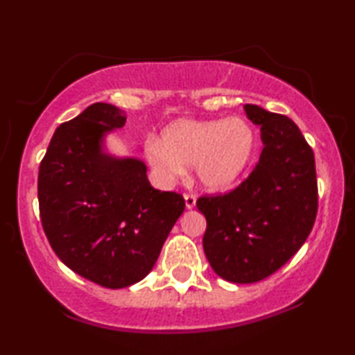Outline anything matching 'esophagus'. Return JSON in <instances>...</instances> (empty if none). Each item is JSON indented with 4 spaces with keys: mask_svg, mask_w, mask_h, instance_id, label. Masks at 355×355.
Returning a JSON list of instances; mask_svg holds the SVG:
<instances>
[{
    "mask_svg": "<svg viewBox=\"0 0 355 355\" xmlns=\"http://www.w3.org/2000/svg\"><path fill=\"white\" fill-rule=\"evenodd\" d=\"M184 200H186V208H191L196 207V202H197V196L196 193H184Z\"/></svg>",
    "mask_w": 355,
    "mask_h": 355,
    "instance_id": "1",
    "label": "esophagus"
}]
</instances>
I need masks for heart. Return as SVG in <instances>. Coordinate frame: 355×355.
I'll return each instance as SVG.
<instances>
[{
	"label": "heart",
	"instance_id": "obj_1",
	"mask_svg": "<svg viewBox=\"0 0 355 355\" xmlns=\"http://www.w3.org/2000/svg\"><path fill=\"white\" fill-rule=\"evenodd\" d=\"M255 147V130L242 118L181 119L163 130L159 144H148L147 158L164 181L181 178L184 166H196L203 187L225 191L250 166Z\"/></svg>",
	"mask_w": 355,
	"mask_h": 355
}]
</instances>
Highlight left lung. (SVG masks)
Returning <instances> with one entry per match:
<instances>
[{
    "instance_id": "8db88e82",
    "label": "left lung",
    "mask_w": 355,
    "mask_h": 355,
    "mask_svg": "<svg viewBox=\"0 0 355 355\" xmlns=\"http://www.w3.org/2000/svg\"><path fill=\"white\" fill-rule=\"evenodd\" d=\"M263 142L249 178L227 193L198 197L203 250L223 279L257 283L279 270L312 231L318 210L312 147L288 116L244 106Z\"/></svg>"
}]
</instances>
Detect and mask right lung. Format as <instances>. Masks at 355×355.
<instances>
[{
  "instance_id": "1",
  "label": "right lung",
  "mask_w": 355,
  "mask_h": 355,
  "mask_svg": "<svg viewBox=\"0 0 355 355\" xmlns=\"http://www.w3.org/2000/svg\"><path fill=\"white\" fill-rule=\"evenodd\" d=\"M125 124L124 111L94 103L62 123L38 169V207L51 249L82 278L128 288L152 271L186 202L150 186L135 158L101 152L105 134Z\"/></svg>"
}]
</instances>
